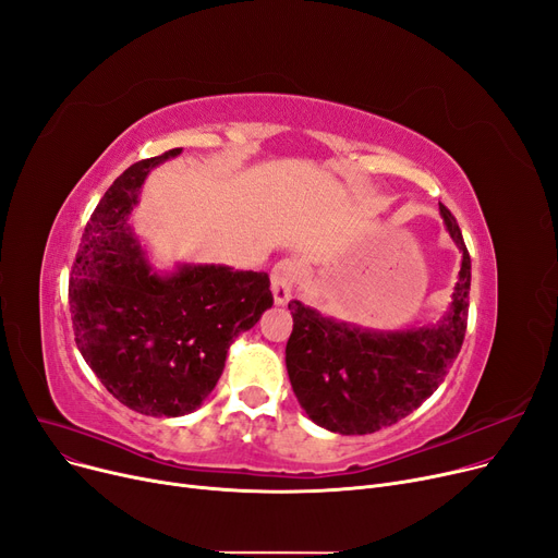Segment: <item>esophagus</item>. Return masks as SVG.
<instances>
[{"instance_id": "obj_1", "label": "esophagus", "mask_w": 558, "mask_h": 558, "mask_svg": "<svg viewBox=\"0 0 558 558\" xmlns=\"http://www.w3.org/2000/svg\"><path fill=\"white\" fill-rule=\"evenodd\" d=\"M301 278V267L294 259H280L274 271H271V291L276 305H284L291 294H294V287Z\"/></svg>"}]
</instances>
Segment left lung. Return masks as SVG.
<instances>
[{
	"label": "left lung",
	"mask_w": 558,
	"mask_h": 558,
	"mask_svg": "<svg viewBox=\"0 0 558 558\" xmlns=\"http://www.w3.org/2000/svg\"><path fill=\"white\" fill-rule=\"evenodd\" d=\"M438 210L461 251V271L452 303L436 324L368 330L301 301L289 303L294 318L284 350L289 383L318 427L345 436L389 427L418 409L457 360L468 324L471 255L452 213L446 205Z\"/></svg>",
	"instance_id": "1"
}]
</instances>
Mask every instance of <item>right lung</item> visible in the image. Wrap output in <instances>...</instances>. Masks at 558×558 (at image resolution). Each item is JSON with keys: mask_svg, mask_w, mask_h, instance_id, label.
Masks as SVG:
<instances>
[{"mask_svg": "<svg viewBox=\"0 0 558 558\" xmlns=\"http://www.w3.org/2000/svg\"><path fill=\"white\" fill-rule=\"evenodd\" d=\"M183 149L131 165L85 226L70 278L74 339L101 385L144 416L194 412L217 387L228 348L274 305L269 276L223 264L158 274L129 217L144 179Z\"/></svg>", "mask_w": 558, "mask_h": 558, "instance_id": "right-lung-1", "label": "right lung"}]
</instances>
